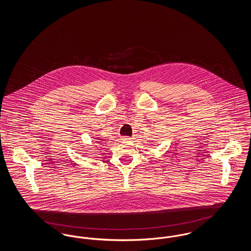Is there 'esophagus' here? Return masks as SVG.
<instances>
[{
	"mask_svg": "<svg viewBox=\"0 0 251 251\" xmlns=\"http://www.w3.org/2000/svg\"><path fill=\"white\" fill-rule=\"evenodd\" d=\"M131 139V137H130V136H122L121 137V140H123V141H130Z\"/></svg>",
	"mask_w": 251,
	"mask_h": 251,
	"instance_id": "obj_1",
	"label": "esophagus"
}]
</instances>
